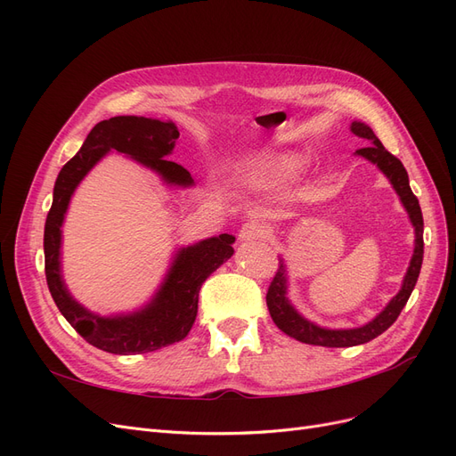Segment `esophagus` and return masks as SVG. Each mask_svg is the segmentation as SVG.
Masks as SVG:
<instances>
[{
    "label": "esophagus",
    "mask_w": 456,
    "mask_h": 456,
    "mask_svg": "<svg viewBox=\"0 0 456 456\" xmlns=\"http://www.w3.org/2000/svg\"><path fill=\"white\" fill-rule=\"evenodd\" d=\"M268 236V226L260 220H251V223H245L240 230V240L241 241H253V240H262Z\"/></svg>",
    "instance_id": "1"
}]
</instances>
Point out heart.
Returning <instances> with one entry per match:
<instances>
[{"mask_svg":"<svg viewBox=\"0 0 456 456\" xmlns=\"http://www.w3.org/2000/svg\"><path fill=\"white\" fill-rule=\"evenodd\" d=\"M305 163L306 158L298 150H265L241 163L236 173V183L255 194L275 191L293 181L305 167Z\"/></svg>","mask_w":456,"mask_h":456,"instance_id":"b5f03b06","label":"heart"}]
</instances>
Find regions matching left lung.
<instances>
[{
	"label": "left lung",
	"mask_w": 456,
	"mask_h": 456,
	"mask_svg": "<svg viewBox=\"0 0 456 456\" xmlns=\"http://www.w3.org/2000/svg\"><path fill=\"white\" fill-rule=\"evenodd\" d=\"M350 131L360 136V139H365L369 146L355 150V156H360L372 165H377L380 173L388 178L392 188L395 190V194L399 196V201L403 203L405 211L409 215V220L412 228H415V251H412L411 262L407 273L403 278L402 289L399 293L386 305V308L377 314L372 320L362 327H352V329H329L322 327L310 320H306L295 306L293 302L289 300V270L285 265V258L280 256V268L275 278L270 283L268 295H266V305L270 310V315L273 323L278 325L285 335L293 337L305 344H314V346H327V348H348V346H357V344H365L372 338H377L382 335L386 329H388L395 320L397 315L402 314L403 306L407 305V300L412 293V289L417 285L420 266H422V255H424V220H422V211L417 196L412 194V190L409 186V175L403 167V163L399 161L395 156H392L388 150L382 146V142L377 139V134L372 133V129L363 121L354 119Z\"/></svg>",
	"instance_id": "8db88e82"
}]
</instances>
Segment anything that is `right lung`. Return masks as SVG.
I'll return each mask as SVG.
<instances>
[{"mask_svg":"<svg viewBox=\"0 0 456 456\" xmlns=\"http://www.w3.org/2000/svg\"><path fill=\"white\" fill-rule=\"evenodd\" d=\"M178 129L173 121L142 116H116L91 129L77 154L61 169L53 190V205L45 220L44 251L45 278L54 305L77 333L94 348L131 355L146 354L183 340L198 315L201 283L233 255L236 238L220 233L194 245L176 249L171 266L158 291L139 310L114 315L94 314L72 297L62 278V224L68 205L79 183L110 151L123 154L159 175L169 186L190 188L194 178L175 161L173 154Z\"/></svg>","mask_w":456,"mask_h":456,"instance_id":"obj_1","label":"right lung"}]
</instances>
